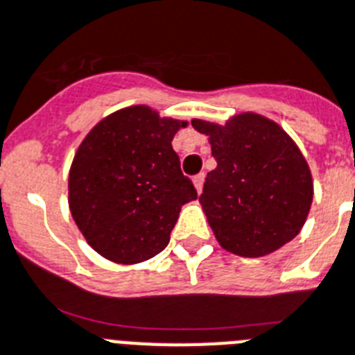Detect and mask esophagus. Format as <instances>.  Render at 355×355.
I'll return each mask as SVG.
<instances>
[{
    "label": "esophagus",
    "mask_w": 355,
    "mask_h": 355,
    "mask_svg": "<svg viewBox=\"0 0 355 355\" xmlns=\"http://www.w3.org/2000/svg\"><path fill=\"white\" fill-rule=\"evenodd\" d=\"M204 178H206V175H204V173H198L197 177H193V184H195V187H197V193H202Z\"/></svg>",
    "instance_id": "34e87169"
}]
</instances>
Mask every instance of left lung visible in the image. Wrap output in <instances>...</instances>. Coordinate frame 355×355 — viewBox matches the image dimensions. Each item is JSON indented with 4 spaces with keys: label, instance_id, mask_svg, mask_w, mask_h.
Here are the masks:
<instances>
[{
    "label": "left lung",
    "instance_id": "obj_1",
    "mask_svg": "<svg viewBox=\"0 0 355 355\" xmlns=\"http://www.w3.org/2000/svg\"><path fill=\"white\" fill-rule=\"evenodd\" d=\"M209 137L217 168L198 197L218 244L241 257H262L290 243L313 197L310 168L277 123L243 112L226 125L193 120Z\"/></svg>",
    "mask_w": 355,
    "mask_h": 355
}]
</instances>
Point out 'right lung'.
<instances>
[{
    "label": "right lung",
    "mask_w": 355,
    "mask_h": 355,
    "mask_svg": "<svg viewBox=\"0 0 355 355\" xmlns=\"http://www.w3.org/2000/svg\"><path fill=\"white\" fill-rule=\"evenodd\" d=\"M186 122L146 105L112 112L80 144L69 171V207L87 243L120 264L148 261L168 246L180 207L197 189L171 140Z\"/></svg>",
    "instance_id": "1"
}]
</instances>
